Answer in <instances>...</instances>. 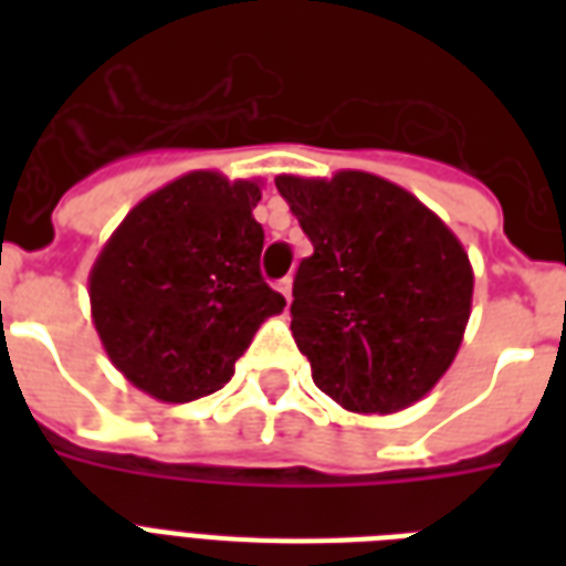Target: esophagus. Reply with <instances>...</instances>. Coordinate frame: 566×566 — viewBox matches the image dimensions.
<instances>
[{
  "mask_svg": "<svg viewBox=\"0 0 566 566\" xmlns=\"http://www.w3.org/2000/svg\"><path fill=\"white\" fill-rule=\"evenodd\" d=\"M275 291L282 293V296H284V302H291V291H293V279H291V275H284L282 282L275 284Z\"/></svg>",
  "mask_w": 566,
  "mask_h": 566,
  "instance_id": "1",
  "label": "esophagus"
}]
</instances>
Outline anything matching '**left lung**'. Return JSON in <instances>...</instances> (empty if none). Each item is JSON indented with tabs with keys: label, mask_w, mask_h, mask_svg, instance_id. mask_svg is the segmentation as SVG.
Returning <instances> with one entry per match:
<instances>
[{
	"label": "left lung",
	"mask_w": 566,
	"mask_h": 566,
	"mask_svg": "<svg viewBox=\"0 0 566 566\" xmlns=\"http://www.w3.org/2000/svg\"><path fill=\"white\" fill-rule=\"evenodd\" d=\"M314 252L293 279L291 332L314 385L355 413L422 399L455 358L473 266L438 213L394 181L279 176Z\"/></svg>",
	"instance_id": "1"
}]
</instances>
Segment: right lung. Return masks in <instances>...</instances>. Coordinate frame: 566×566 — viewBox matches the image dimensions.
I'll return each instance as SVG.
<instances>
[{
	"instance_id": "right-lung-1",
	"label": "right lung",
	"mask_w": 566,
	"mask_h": 566,
	"mask_svg": "<svg viewBox=\"0 0 566 566\" xmlns=\"http://www.w3.org/2000/svg\"><path fill=\"white\" fill-rule=\"evenodd\" d=\"M255 181L188 172L135 205L91 270V311L123 376L161 402H190L234 376L284 296L261 275Z\"/></svg>"
}]
</instances>
